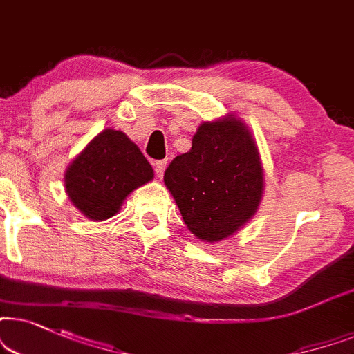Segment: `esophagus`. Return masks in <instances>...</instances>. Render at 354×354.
Here are the masks:
<instances>
[{
    "mask_svg": "<svg viewBox=\"0 0 354 354\" xmlns=\"http://www.w3.org/2000/svg\"><path fill=\"white\" fill-rule=\"evenodd\" d=\"M153 168H155V174H157L158 178H162L163 173H165V168H167V160H160V162H155Z\"/></svg>",
    "mask_w": 354,
    "mask_h": 354,
    "instance_id": "34e87169",
    "label": "esophagus"
}]
</instances>
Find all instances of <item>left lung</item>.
Returning <instances> with one entry per match:
<instances>
[{
    "instance_id": "8db88e82",
    "label": "left lung",
    "mask_w": 354,
    "mask_h": 354,
    "mask_svg": "<svg viewBox=\"0 0 354 354\" xmlns=\"http://www.w3.org/2000/svg\"><path fill=\"white\" fill-rule=\"evenodd\" d=\"M163 181L187 230L201 241L218 243L256 215L266 180L251 129L228 113L201 122L191 150L169 163Z\"/></svg>"
}]
</instances>
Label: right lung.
<instances>
[{
  "label": "right lung",
  "mask_w": 354,
  "mask_h": 354,
  "mask_svg": "<svg viewBox=\"0 0 354 354\" xmlns=\"http://www.w3.org/2000/svg\"><path fill=\"white\" fill-rule=\"evenodd\" d=\"M153 180V169L140 149L122 131L98 133L64 173L71 204L86 218L103 221L120 212L138 187Z\"/></svg>",
  "instance_id": "add662e5"
}]
</instances>
